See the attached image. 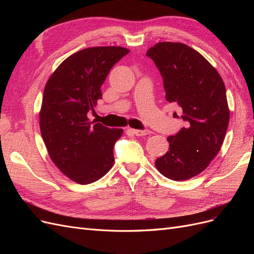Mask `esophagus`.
Listing matches in <instances>:
<instances>
[{"instance_id": "1", "label": "esophagus", "mask_w": 254, "mask_h": 254, "mask_svg": "<svg viewBox=\"0 0 254 254\" xmlns=\"http://www.w3.org/2000/svg\"><path fill=\"white\" fill-rule=\"evenodd\" d=\"M129 130L133 134H135L137 136H143V135H146V134H149L150 133L149 130H137V129H129Z\"/></svg>"}]
</instances>
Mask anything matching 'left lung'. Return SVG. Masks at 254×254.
I'll return each instance as SVG.
<instances>
[{"mask_svg": "<svg viewBox=\"0 0 254 254\" xmlns=\"http://www.w3.org/2000/svg\"><path fill=\"white\" fill-rule=\"evenodd\" d=\"M146 55L162 75L166 101L181 107L187 123L167 137L170 149L155 165L171 180L190 179L209 166L224 143L230 119L225 83L200 53L184 43L159 42Z\"/></svg>", "mask_w": 254, "mask_h": 254, "instance_id": "8db88e82", "label": "left lung"}]
</instances>
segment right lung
Here are the masks:
<instances>
[{"label":"right lung","instance_id":"right-lung-1","mask_svg":"<svg viewBox=\"0 0 254 254\" xmlns=\"http://www.w3.org/2000/svg\"><path fill=\"white\" fill-rule=\"evenodd\" d=\"M128 53L122 47L81 50L64 60L45 84L39 112L42 139L53 163L74 182H95L113 166V146L123 129L92 126L87 113L102 98L111 67Z\"/></svg>","mask_w":254,"mask_h":254}]
</instances>
